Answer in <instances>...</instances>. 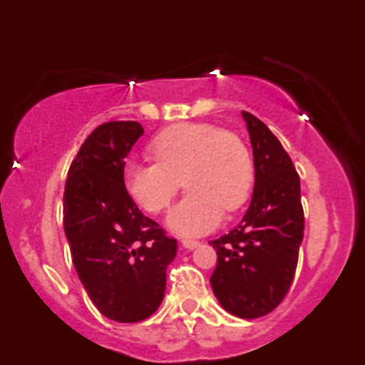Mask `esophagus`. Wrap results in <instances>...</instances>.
I'll list each match as a JSON object with an SVG mask.
<instances>
[{
    "mask_svg": "<svg viewBox=\"0 0 365 365\" xmlns=\"http://www.w3.org/2000/svg\"><path fill=\"white\" fill-rule=\"evenodd\" d=\"M182 245L185 247V249L192 250V249H195V247H199V245H200V242H197V240H190V238H183V240H182Z\"/></svg>",
    "mask_w": 365,
    "mask_h": 365,
    "instance_id": "34e87169",
    "label": "esophagus"
}]
</instances>
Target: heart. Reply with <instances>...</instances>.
I'll return each mask as SVG.
<instances>
[{"label": "heart", "mask_w": 365, "mask_h": 365, "mask_svg": "<svg viewBox=\"0 0 365 365\" xmlns=\"http://www.w3.org/2000/svg\"><path fill=\"white\" fill-rule=\"evenodd\" d=\"M156 163H128V195L150 215L165 211L183 185L188 194L173 207L168 226L183 237L202 235L220 223L223 211H237L254 185V161L237 133L211 123L171 125L149 144Z\"/></svg>", "instance_id": "obj_1"}]
</instances>
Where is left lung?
I'll return each mask as SVG.
<instances>
[{"mask_svg":"<svg viewBox=\"0 0 365 365\" xmlns=\"http://www.w3.org/2000/svg\"><path fill=\"white\" fill-rule=\"evenodd\" d=\"M254 150L255 185L242 223L211 240L217 264L211 287L225 311L255 319L287 295L304 238L300 178L290 156L261 120L242 111Z\"/></svg>","mask_w":365,"mask_h":365,"instance_id":"left-lung-1","label":"left lung"}]
</instances>
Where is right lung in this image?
I'll use <instances>...</instances> for the list:
<instances>
[{"label": "right lung", "mask_w": 365, "mask_h": 365, "mask_svg": "<svg viewBox=\"0 0 365 365\" xmlns=\"http://www.w3.org/2000/svg\"><path fill=\"white\" fill-rule=\"evenodd\" d=\"M144 133L137 121H106L72 161L63 225L92 304L108 319L139 322L163 302L177 240L142 215L123 183L125 158Z\"/></svg>", "instance_id": "add662e5"}]
</instances>
